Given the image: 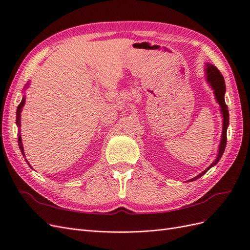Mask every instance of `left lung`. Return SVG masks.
<instances>
[{"label": "left lung", "mask_w": 250, "mask_h": 250, "mask_svg": "<svg viewBox=\"0 0 250 250\" xmlns=\"http://www.w3.org/2000/svg\"><path fill=\"white\" fill-rule=\"evenodd\" d=\"M204 71H205L206 81L209 84V86L212 88V90H213L215 100L220 107L221 116H223V134H221V139H220V143L218 146V151H217V155H216V159L214 160V162L212 163L206 170H204L202 173L197 175L196 177L188 180V182L197 180L198 178L203 176V175H204L210 168L214 167V166L219 162L221 156H223L225 148H226V145H227V130L229 126V117L228 106L226 105V101H225V94H226L225 79H224V76L221 75L220 72L218 71V69L215 66H213L212 63L206 62Z\"/></svg>", "instance_id": "obj_1"}]
</instances>
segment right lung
Here are the masks:
<instances>
[{
  "label": "right lung",
  "mask_w": 250,
  "mask_h": 250,
  "mask_svg": "<svg viewBox=\"0 0 250 250\" xmlns=\"http://www.w3.org/2000/svg\"><path fill=\"white\" fill-rule=\"evenodd\" d=\"M29 84L30 83H26L25 84V87L23 88V90H25V88L29 86ZM24 103H25V97L23 96V98H22V100H21V104L18 105V107H17V110H16V125L20 127V130H21V111H22V108H23V106H24ZM18 146H20V149L21 150V153L23 154V156H24V151H23V146H22V141H21V133L18 134ZM25 160V162L27 163V165L30 166V167L32 168V166L29 164V162L26 161V159H24Z\"/></svg>",
  "instance_id": "right-lung-1"
}]
</instances>
